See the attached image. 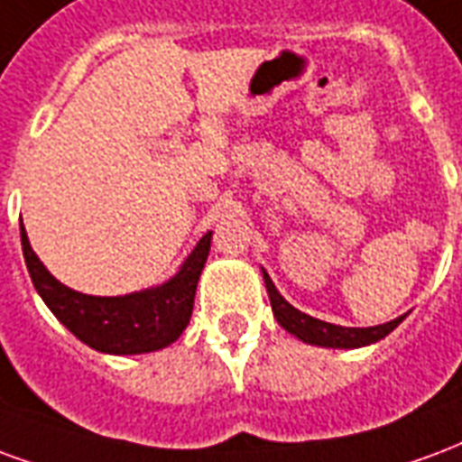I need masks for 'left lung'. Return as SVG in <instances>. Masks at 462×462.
Segmentation results:
<instances>
[{"mask_svg":"<svg viewBox=\"0 0 462 462\" xmlns=\"http://www.w3.org/2000/svg\"><path fill=\"white\" fill-rule=\"evenodd\" d=\"M265 288H268V298H271V308L275 319L281 322L282 328L288 329L291 335H295L302 342L308 345H319V346H345V349H352V346H365L372 345V342H379L382 337H386L399 322H402L406 315L392 319L386 325H376V328H342V325H332V322H322V319H315L295 310L291 302L282 298L281 292L275 291L271 275L263 271Z\"/></svg>","mask_w":462,"mask_h":462,"instance_id":"8db88e82","label":"left lung"}]
</instances>
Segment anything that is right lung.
<instances>
[{
    "mask_svg": "<svg viewBox=\"0 0 462 462\" xmlns=\"http://www.w3.org/2000/svg\"><path fill=\"white\" fill-rule=\"evenodd\" d=\"M22 248L33 288L80 342L107 355H143L171 345L189 325L199 275L211 248V231L201 236L171 281L123 298L83 295L56 281L32 251L23 224Z\"/></svg>",
    "mask_w": 462,
    "mask_h": 462,
    "instance_id": "1",
    "label": "right lung"
}]
</instances>
